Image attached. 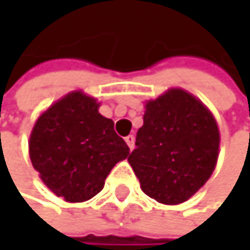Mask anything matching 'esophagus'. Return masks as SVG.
Listing matches in <instances>:
<instances>
[{
    "label": "esophagus",
    "instance_id": "esophagus-1",
    "mask_svg": "<svg viewBox=\"0 0 250 250\" xmlns=\"http://www.w3.org/2000/svg\"><path fill=\"white\" fill-rule=\"evenodd\" d=\"M126 144L129 146V148H130V150H133V147H135V136H133V135L126 136Z\"/></svg>",
    "mask_w": 250,
    "mask_h": 250
}]
</instances>
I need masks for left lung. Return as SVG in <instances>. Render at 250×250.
Returning a JSON list of instances; mask_svg holds the SVG:
<instances>
[{
    "label": "left lung",
    "mask_w": 250,
    "mask_h": 250,
    "mask_svg": "<svg viewBox=\"0 0 250 250\" xmlns=\"http://www.w3.org/2000/svg\"><path fill=\"white\" fill-rule=\"evenodd\" d=\"M219 141L217 123L206 104L185 90L171 88L147 102L129 163L150 198L175 206L210 178Z\"/></svg>",
    "instance_id": "left-lung-1"
}]
</instances>
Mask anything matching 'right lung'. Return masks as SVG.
I'll use <instances>...</instances> for the list:
<instances>
[{"instance_id": "1", "label": "right lung", "mask_w": 250, "mask_h": 250, "mask_svg": "<svg viewBox=\"0 0 250 250\" xmlns=\"http://www.w3.org/2000/svg\"><path fill=\"white\" fill-rule=\"evenodd\" d=\"M99 106L82 91L69 93L39 117L30 136L34 169L67 203L97 195L111 169L129 156L114 121L100 115Z\"/></svg>"}]
</instances>
